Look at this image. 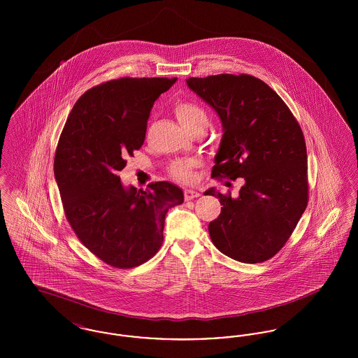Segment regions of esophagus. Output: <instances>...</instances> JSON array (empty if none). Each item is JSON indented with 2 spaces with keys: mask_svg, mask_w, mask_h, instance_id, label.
Segmentation results:
<instances>
[{
  "mask_svg": "<svg viewBox=\"0 0 358 358\" xmlns=\"http://www.w3.org/2000/svg\"><path fill=\"white\" fill-rule=\"evenodd\" d=\"M199 196H200V193H199L197 190H193V189H185V190H184L185 201L193 200V199H196V197H199Z\"/></svg>",
  "mask_w": 358,
  "mask_h": 358,
  "instance_id": "34e87169",
  "label": "esophagus"
}]
</instances>
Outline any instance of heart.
Here are the masks:
<instances>
[{"label": "heart", "mask_w": 358, "mask_h": 358, "mask_svg": "<svg viewBox=\"0 0 358 358\" xmlns=\"http://www.w3.org/2000/svg\"><path fill=\"white\" fill-rule=\"evenodd\" d=\"M174 114L180 123L187 129L199 120H206L204 110L196 103L180 101L174 106ZM196 166V161H180L171 166V174L180 182H189L192 180V169Z\"/></svg>", "instance_id": "b5f03b06"}]
</instances>
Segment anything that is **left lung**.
Here are the masks:
<instances>
[{"label": "left lung", "mask_w": 358, "mask_h": 358, "mask_svg": "<svg viewBox=\"0 0 358 358\" xmlns=\"http://www.w3.org/2000/svg\"><path fill=\"white\" fill-rule=\"evenodd\" d=\"M187 85L220 117L222 142L212 177L244 178L238 197L213 187L222 213L209 235L224 255L241 263L271 259L286 244L308 201L302 129L270 85L251 75L189 78Z\"/></svg>", "instance_id": "left-lung-1"}]
</instances>
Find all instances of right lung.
<instances>
[{
	"label": "right lung",
	"instance_id": "obj_1",
	"mask_svg": "<svg viewBox=\"0 0 358 358\" xmlns=\"http://www.w3.org/2000/svg\"><path fill=\"white\" fill-rule=\"evenodd\" d=\"M176 78H120L85 91L59 138L55 178L66 217L78 238L115 268L136 267L164 241L165 216L184 203L168 181L146 190L124 187L126 157L143 145L154 102Z\"/></svg>",
	"mask_w": 358,
	"mask_h": 358
}]
</instances>
